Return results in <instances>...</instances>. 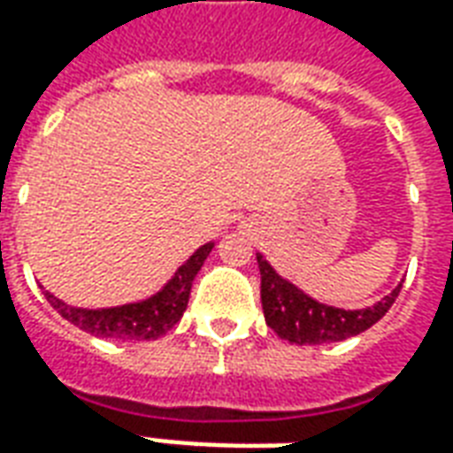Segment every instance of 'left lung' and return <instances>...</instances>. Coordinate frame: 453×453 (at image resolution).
I'll return each mask as SVG.
<instances>
[{
  "label": "left lung",
  "instance_id": "8db88e82",
  "mask_svg": "<svg viewBox=\"0 0 453 453\" xmlns=\"http://www.w3.org/2000/svg\"><path fill=\"white\" fill-rule=\"evenodd\" d=\"M257 265L262 274V308H265L266 325L291 344H327L369 330L371 325H376L388 313L403 286H395L386 298H380L371 308L344 311L334 305L318 303L298 286L276 274L274 266L262 255H257Z\"/></svg>",
  "mask_w": 453,
  "mask_h": 453
}]
</instances>
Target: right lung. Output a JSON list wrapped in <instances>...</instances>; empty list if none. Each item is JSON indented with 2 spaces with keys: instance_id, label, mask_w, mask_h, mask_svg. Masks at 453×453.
Listing matches in <instances>:
<instances>
[{
  "instance_id": "obj_1",
  "label": "right lung",
  "mask_w": 453,
  "mask_h": 453,
  "mask_svg": "<svg viewBox=\"0 0 453 453\" xmlns=\"http://www.w3.org/2000/svg\"><path fill=\"white\" fill-rule=\"evenodd\" d=\"M213 242L201 245L188 257L184 265L179 266L174 276L167 284L162 286V291L150 296L138 303L116 305V308H74L67 305L60 298L45 291L48 303L53 305L65 320L77 325L84 333L94 337H109V340H157L162 334L172 330L181 320V315L187 311L191 284L196 279L198 269L203 266L206 257L211 255Z\"/></svg>"
}]
</instances>
